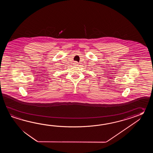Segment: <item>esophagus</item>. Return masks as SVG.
<instances>
[{"label":"esophagus","mask_w":153,"mask_h":153,"mask_svg":"<svg viewBox=\"0 0 153 153\" xmlns=\"http://www.w3.org/2000/svg\"><path fill=\"white\" fill-rule=\"evenodd\" d=\"M74 65H79V63H78V62H76V61H75V62H74Z\"/></svg>","instance_id":"obj_1"}]
</instances>
